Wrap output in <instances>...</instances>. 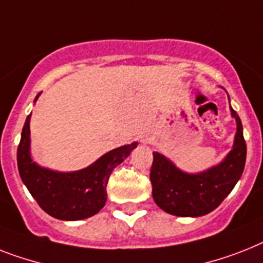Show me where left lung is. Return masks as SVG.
Here are the masks:
<instances>
[{
  "mask_svg": "<svg viewBox=\"0 0 263 263\" xmlns=\"http://www.w3.org/2000/svg\"><path fill=\"white\" fill-rule=\"evenodd\" d=\"M236 120L234 147L220 165L198 174H187L159 153H153L150 180L154 201L165 212L181 217L204 216L220 205L242 177L247 147L242 121L231 108Z\"/></svg>",
  "mask_w": 263,
  "mask_h": 263,
  "instance_id": "8db88e82",
  "label": "left lung"
}]
</instances>
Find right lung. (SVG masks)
I'll list each match as a JSON object with an SVG mask.
<instances>
[{"mask_svg":"<svg viewBox=\"0 0 263 263\" xmlns=\"http://www.w3.org/2000/svg\"><path fill=\"white\" fill-rule=\"evenodd\" d=\"M37 97L39 95L35 101ZM29 120L31 115L25 120L17 147V167L21 180L40 208L59 220H82L100 212L106 202V183L110 173L131 154L138 143L115 148L93 165L78 172H52L32 162Z\"/></svg>","mask_w":263,"mask_h":263,"instance_id":"right-lung-1","label":"right lung"}]
</instances>
